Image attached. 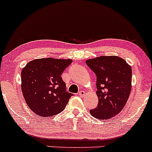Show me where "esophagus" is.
I'll return each mask as SVG.
<instances>
[{"label":"esophagus","mask_w":152,"mask_h":152,"mask_svg":"<svg viewBox=\"0 0 152 152\" xmlns=\"http://www.w3.org/2000/svg\"><path fill=\"white\" fill-rule=\"evenodd\" d=\"M85 94H86L85 91H80L79 93H78V95H79L80 96H83Z\"/></svg>","instance_id":"esophagus-1"}]
</instances>
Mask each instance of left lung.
Segmentation results:
<instances>
[{
	"instance_id": "1",
	"label": "left lung",
	"mask_w": 152,
	"mask_h": 152,
	"mask_svg": "<svg viewBox=\"0 0 152 152\" xmlns=\"http://www.w3.org/2000/svg\"><path fill=\"white\" fill-rule=\"evenodd\" d=\"M96 74L98 106L90 113L98 120H108L125 107L132 90V68L118 56H101L86 61Z\"/></svg>"
}]
</instances>
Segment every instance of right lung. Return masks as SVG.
I'll use <instances>...</instances> for the list:
<instances>
[{"label": "right lung", "mask_w": 152, "mask_h": 152, "mask_svg": "<svg viewBox=\"0 0 152 152\" xmlns=\"http://www.w3.org/2000/svg\"><path fill=\"white\" fill-rule=\"evenodd\" d=\"M71 59L32 60L21 71V89L27 105L35 114L49 118L63 111L72 94L66 91L61 75Z\"/></svg>", "instance_id": "1"}]
</instances>
